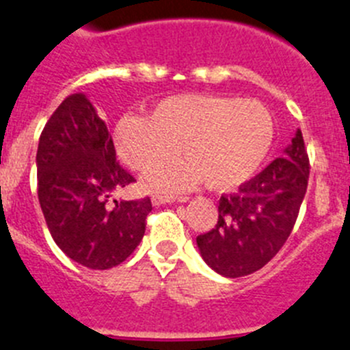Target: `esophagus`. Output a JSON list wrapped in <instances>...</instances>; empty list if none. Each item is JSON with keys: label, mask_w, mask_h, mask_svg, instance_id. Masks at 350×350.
Here are the masks:
<instances>
[{"label": "esophagus", "mask_w": 350, "mask_h": 350, "mask_svg": "<svg viewBox=\"0 0 350 350\" xmlns=\"http://www.w3.org/2000/svg\"><path fill=\"white\" fill-rule=\"evenodd\" d=\"M176 197H167V195H153L152 204L153 205H162V204H174Z\"/></svg>", "instance_id": "obj_1"}]
</instances>
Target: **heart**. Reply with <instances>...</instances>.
Listing matches in <instances>:
<instances>
[{
  "label": "heart",
  "instance_id": "1",
  "mask_svg": "<svg viewBox=\"0 0 350 350\" xmlns=\"http://www.w3.org/2000/svg\"><path fill=\"white\" fill-rule=\"evenodd\" d=\"M113 146L127 167L150 171L143 185L152 191H183L200 185L230 191L254 178L269 153L274 120L256 100L181 93L153 103L150 117L126 113L113 126Z\"/></svg>",
  "mask_w": 350,
  "mask_h": 350
}]
</instances>
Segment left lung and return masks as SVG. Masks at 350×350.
Segmentation results:
<instances>
[{"label": "left lung", "instance_id": "obj_1", "mask_svg": "<svg viewBox=\"0 0 350 350\" xmlns=\"http://www.w3.org/2000/svg\"><path fill=\"white\" fill-rule=\"evenodd\" d=\"M308 179V152L297 129L283 157L241 185L238 193L221 197L217 224L197 237L205 264L226 278L247 276L266 266L292 233Z\"/></svg>", "mask_w": 350, "mask_h": 350}]
</instances>
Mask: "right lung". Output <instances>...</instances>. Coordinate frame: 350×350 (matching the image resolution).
Masks as SVG:
<instances>
[{
  "label": "right lung",
  "mask_w": 350,
  "mask_h": 350,
  "mask_svg": "<svg viewBox=\"0 0 350 350\" xmlns=\"http://www.w3.org/2000/svg\"><path fill=\"white\" fill-rule=\"evenodd\" d=\"M36 165L39 204L62 252L90 269H110L135 252L152 202L109 204L135 178L116 160L105 120L86 94H70L55 110L39 138Z\"/></svg>",
  "instance_id": "right-lung-1"
}]
</instances>
